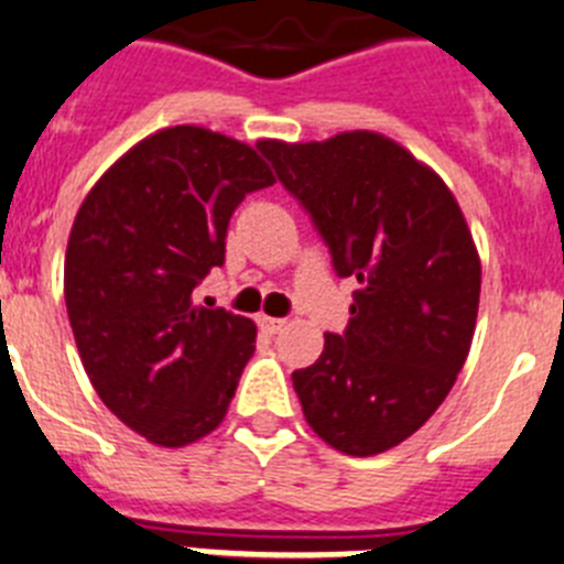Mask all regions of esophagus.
<instances>
[{"instance_id":"obj_1","label":"esophagus","mask_w":564,"mask_h":564,"mask_svg":"<svg viewBox=\"0 0 564 564\" xmlns=\"http://www.w3.org/2000/svg\"><path fill=\"white\" fill-rule=\"evenodd\" d=\"M283 323L281 317H269V315H261L258 317V326H261V332H267V335H278V332L283 329Z\"/></svg>"}]
</instances>
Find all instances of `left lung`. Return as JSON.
<instances>
[{"mask_svg": "<svg viewBox=\"0 0 564 564\" xmlns=\"http://www.w3.org/2000/svg\"><path fill=\"white\" fill-rule=\"evenodd\" d=\"M258 150L337 275L360 283L346 332L292 371L303 417L343 454L389 452L440 409L471 349L479 254L463 209L434 170L369 130Z\"/></svg>", "mask_w": 564, "mask_h": 564, "instance_id": "obj_1", "label": "left lung"}]
</instances>
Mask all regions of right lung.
Returning <instances> with one entry per match:
<instances>
[{"mask_svg": "<svg viewBox=\"0 0 564 564\" xmlns=\"http://www.w3.org/2000/svg\"><path fill=\"white\" fill-rule=\"evenodd\" d=\"M272 173L249 144L178 124L127 150L76 213L65 303L101 403L150 443L181 448L221 425L254 351V323L195 306L221 267L232 213Z\"/></svg>", "mask_w": 564, "mask_h": 564, "instance_id": "right-lung-1", "label": "right lung"}]
</instances>
